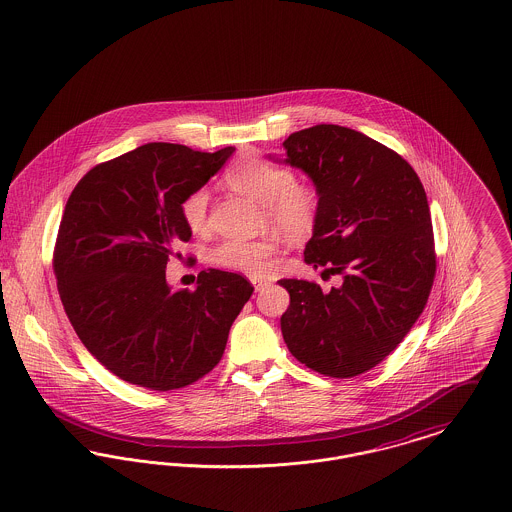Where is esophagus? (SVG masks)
<instances>
[{"instance_id":"obj_1","label":"esophagus","mask_w":512,"mask_h":512,"mask_svg":"<svg viewBox=\"0 0 512 512\" xmlns=\"http://www.w3.org/2000/svg\"><path fill=\"white\" fill-rule=\"evenodd\" d=\"M269 284H271V282H267V280H253V286H255V290H257V292L265 290Z\"/></svg>"}]
</instances>
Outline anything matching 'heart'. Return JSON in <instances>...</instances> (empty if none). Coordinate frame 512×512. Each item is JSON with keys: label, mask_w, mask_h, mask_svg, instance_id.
I'll list each match as a JSON object with an SVG mask.
<instances>
[{"label": "heart", "mask_w": 512, "mask_h": 512, "mask_svg": "<svg viewBox=\"0 0 512 512\" xmlns=\"http://www.w3.org/2000/svg\"><path fill=\"white\" fill-rule=\"evenodd\" d=\"M230 189L263 205L265 222L290 240L309 238L321 218V195L311 183H300L296 174L280 164L259 156L243 154L224 174ZM181 220L193 232L201 234L209 226V191L195 189L180 205ZM280 240L267 234L257 240H226L212 249L214 265L261 278L271 271L272 257Z\"/></svg>", "instance_id": "b5f03b06"}]
</instances>
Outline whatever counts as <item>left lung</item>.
<instances>
[{"mask_svg": "<svg viewBox=\"0 0 512 512\" xmlns=\"http://www.w3.org/2000/svg\"><path fill=\"white\" fill-rule=\"evenodd\" d=\"M284 162L303 170L321 195L307 241V265L340 276L282 278L290 305L282 336L309 369L348 379L385 360L414 327L437 271L431 214L414 168L360 131L321 123L284 141Z\"/></svg>", "mask_w": 512, "mask_h": 512, "instance_id": "obj_1", "label": "left lung"}]
</instances>
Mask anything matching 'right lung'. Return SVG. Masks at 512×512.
I'll use <instances>...</instances> for the list:
<instances>
[{
  "mask_svg": "<svg viewBox=\"0 0 512 512\" xmlns=\"http://www.w3.org/2000/svg\"><path fill=\"white\" fill-rule=\"evenodd\" d=\"M232 152L149 143L96 164L67 199L54 247L63 309L92 356L131 385L174 391L205 377L253 294L245 276L216 269L199 272L195 290L166 282L191 238L181 201Z\"/></svg>",
  "mask_w": 512,
  "mask_h": 512,
  "instance_id": "add662e5",
  "label": "right lung"
}]
</instances>
